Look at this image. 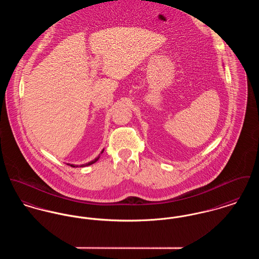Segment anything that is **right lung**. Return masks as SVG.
Masks as SVG:
<instances>
[{
	"mask_svg": "<svg viewBox=\"0 0 259 259\" xmlns=\"http://www.w3.org/2000/svg\"><path fill=\"white\" fill-rule=\"evenodd\" d=\"M103 151H104V150H103ZM103 151H102L101 153H103ZM98 159H99V157H97L96 159H94V160H93V161H91V162H89V163H86V164L81 165V167H83V166H88V165L93 164V163H95V162H96V161H97ZM70 166H72V167H75V165L73 164L70 165Z\"/></svg>",
	"mask_w": 259,
	"mask_h": 259,
	"instance_id": "1",
	"label": "right lung"
}]
</instances>
